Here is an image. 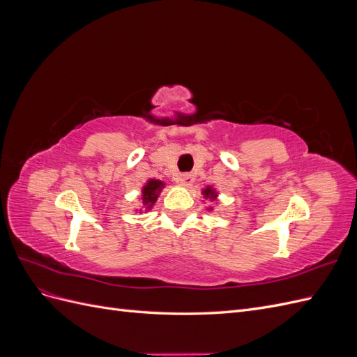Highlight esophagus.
Instances as JSON below:
<instances>
[{"mask_svg":"<svg viewBox=\"0 0 357 357\" xmlns=\"http://www.w3.org/2000/svg\"><path fill=\"white\" fill-rule=\"evenodd\" d=\"M178 181L181 183L183 186L189 188V186L193 185V181H195V177H193L192 174H181V176L178 177Z\"/></svg>","mask_w":357,"mask_h":357,"instance_id":"obj_1","label":"esophagus"}]
</instances>
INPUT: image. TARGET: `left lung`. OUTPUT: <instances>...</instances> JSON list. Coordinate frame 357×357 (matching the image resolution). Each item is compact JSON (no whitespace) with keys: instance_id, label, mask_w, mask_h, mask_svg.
I'll use <instances>...</instances> for the list:
<instances>
[{"instance_id":"8db88e82","label":"left lung","mask_w":357,"mask_h":357,"mask_svg":"<svg viewBox=\"0 0 357 357\" xmlns=\"http://www.w3.org/2000/svg\"><path fill=\"white\" fill-rule=\"evenodd\" d=\"M202 195H204V199L214 202V201H218L219 192H218V189L213 188V186H205V188L202 189ZM207 210H208V211H213V207H207Z\"/></svg>"}]
</instances>
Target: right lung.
Returning a JSON list of instances; mask_svg holds the SVG:
<instances>
[{"label":"right lung","instance_id":"1","mask_svg":"<svg viewBox=\"0 0 357 357\" xmlns=\"http://www.w3.org/2000/svg\"><path fill=\"white\" fill-rule=\"evenodd\" d=\"M165 188V181L158 180V178H149L146 181V185L142 188V201H143V207L139 210H135L138 213L149 211L153 208L155 202L158 201V197L160 195L162 189Z\"/></svg>","mask_w":357,"mask_h":357}]
</instances>
